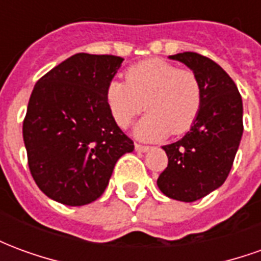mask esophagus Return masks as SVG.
<instances>
[{
  "label": "esophagus",
  "mask_w": 261,
  "mask_h": 261,
  "mask_svg": "<svg viewBox=\"0 0 261 261\" xmlns=\"http://www.w3.org/2000/svg\"><path fill=\"white\" fill-rule=\"evenodd\" d=\"M136 149L138 152H147L151 149V147H148V145H142V144H136Z\"/></svg>",
  "instance_id": "34e87169"
}]
</instances>
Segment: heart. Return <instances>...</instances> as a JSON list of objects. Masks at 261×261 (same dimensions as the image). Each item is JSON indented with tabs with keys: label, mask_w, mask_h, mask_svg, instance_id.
Masks as SVG:
<instances>
[{
	"label": "heart",
	"mask_w": 261,
	"mask_h": 261,
	"mask_svg": "<svg viewBox=\"0 0 261 261\" xmlns=\"http://www.w3.org/2000/svg\"><path fill=\"white\" fill-rule=\"evenodd\" d=\"M125 82L110 81L105 102L114 123L125 128L145 108L148 113L137 124V136L158 140L180 136L196 123L202 106V86L196 72L161 59L130 65Z\"/></svg>",
	"instance_id": "obj_1"
}]
</instances>
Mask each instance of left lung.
I'll use <instances>...</instances> for the list:
<instances>
[{"label": "left lung", "instance_id": "1", "mask_svg": "<svg viewBox=\"0 0 261 261\" xmlns=\"http://www.w3.org/2000/svg\"><path fill=\"white\" fill-rule=\"evenodd\" d=\"M170 59L196 72L202 106L186 136L162 147L168 166L156 183L165 196L192 202L222 186L229 175L243 133V106L235 82L213 60L193 51Z\"/></svg>", "mask_w": 261, "mask_h": 261}]
</instances>
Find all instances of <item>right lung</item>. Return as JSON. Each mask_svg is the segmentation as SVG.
<instances>
[{"label": "right lung", "mask_w": 261, "mask_h": 261, "mask_svg": "<svg viewBox=\"0 0 261 261\" xmlns=\"http://www.w3.org/2000/svg\"><path fill=\"white\" fill-rule=\"evenodd\" d=\"M121 63L117 56L74 54L32 91L22 130L28 165L39 189L61 204L95 201L117 159L134 149L105 102Z\"/></svg>", "instance_id": "1"}]
</instances>
